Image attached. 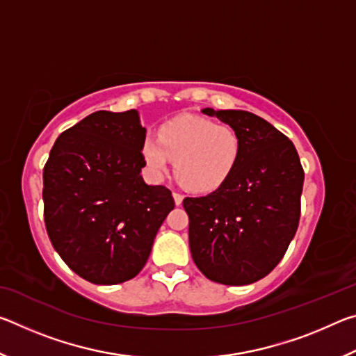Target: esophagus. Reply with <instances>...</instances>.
<instances>
[{
  "mask_svg": "<svg viewBox=\"0 0 356 356\" xmlns=\"http://www.w3.org/2000/svg\"><path fill=\"white\" fill-rule=\"evenodd\" d=\"M172 197H174V202H176V206H180V204L184 202V196L179 195V193H176V191L172 193Z\"/></svg>",
  "mask_w": 356,
  "mask_h": 356,
  "instance_id": "obj_1",
  "label": "esophagus"
}]
</instances>
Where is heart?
<instances>
[{
    "label": "heart",
    "instance_id": "b5f03b06",
    "mask_svg": "<svg viewBox=\"0 0 356 356\" xmlns=\"http://www.w3.org/2000/svg\"><path fill=\"white\" fill-rule=\"evenodd\" d=\"M141 152L154 177H163L174 160V172L185 188L209 193L236 170L242 141L229 125L182 114L161 125L159 138H144Z\"/></svg>",
    "mask_w": 356,
    "mask_h": 356
}]
</instances>
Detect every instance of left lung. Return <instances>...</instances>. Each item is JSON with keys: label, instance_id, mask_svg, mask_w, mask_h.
I'll return each instance as SVG.
<instances>
[{"label": "left lung", "instance_id": "obj_1", "mask_svg": "<svg viewBox=\"0 0 356 356\" xmlns=\"http://www.w3.org/2000/svg\"><path fill=\"white\" fill-rule=\"evenodd\" d=\"M201 111L236 130L242 152L220 188L184 200L191 257L210 281L246 286L272 272L292 242L305 172L292 141L265 119L243 110Z\"/></svg>", "mask_w": 356, "mask_h": 356}]
</instances>
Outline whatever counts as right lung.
I'll return each instance as SVG.
<instances>
[{
  "mask_svg": "<svg viewBox=\"0 0 356 356\" xmlns=\"http://www.w3.org/2000/svg\"><path fill=\"white\" fill-rule=\"evenodd\" d=\"M140 113L95 111L59 135L44 168V216L53 248L94 284L129 281L146 265L171 191L147 185Z\"/></svg>",
  "mask_w": 356,
  "mask_h": 356,
  "instance_id": "right-lung-1",
  "label": "right lung"
}]
</instances>
